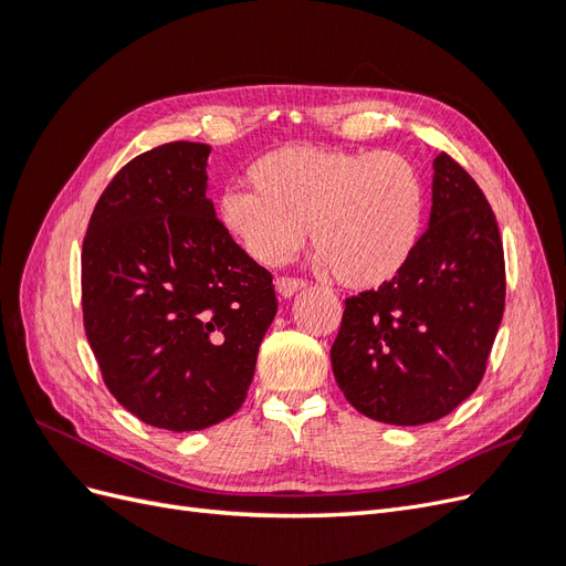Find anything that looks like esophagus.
<instances>
[{
  "instance_id": "34e87169",
  "label": "esophagus",
  "mask_w": 566,
  "mask_h": 566,
  "mask_svg": "<svg viewBox=\"0 0 566 566\" xmlns=\"http://www.w3.org/2000/svg\"><path fill=\"white\" fill-rule=\"evenodd\" d=\"M304 285L306 283L302 279H293V276H279L276 279V290H279L281 297H293L295 293H300Z\"/></svg>"
}]
</instances>
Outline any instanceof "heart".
<instances>
[{"label":"heart","mask_w":566,"mask_h":566,"mask_svg":"<svg viewBox=\"0 0 566 566\" xmlns=\"http://www.w3.org/2000/svg\"><path fill=\"white\" fill-rule=\"evenodd\" d=\"M248 188L217 200L219 224L266 266L285 264L306 238L333 279L378 290L413 260L424 229V184L397 150L283 146L248 169Z\"/></svg>","instance_id":"heart-1"}]
</instances>
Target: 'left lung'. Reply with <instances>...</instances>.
<instances>
[{"mask_svg": "<svg viewBox=\"0 0 566 566\" xmlns=\"http://www.w3.org/2000/svg\"><path fill=\"white\" fill-rule=\"evenodd\" d=\"M505 310V256L482 188L434 158L430 229L399 279L345 300L331 361L347 401L387 424L449 416L482 382Z\"/></svg>", "mask_w": 566, "mask_h": 566, "instance_id": "8db88e82", "label": "left lung"}]
</instances>
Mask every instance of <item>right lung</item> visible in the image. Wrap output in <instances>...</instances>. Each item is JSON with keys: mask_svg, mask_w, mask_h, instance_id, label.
<instances>
[{"mask_svg": "<svg viewBox=\"0 0 566 566\" xmlns=\"http://www.w3.org/2000/svg\"><path fill=\"white\" fill-rule=\"evenodd\" d=\"M208 144L129 160L82 243L84 333L113 397L146 424L193 432L233 416L276 316L271 273L221 229Z\"/></svg>", "mask_w": 566, "mask_h": 566, "instance_id": "add662e5", "label": "right lung"}]
</instances>
